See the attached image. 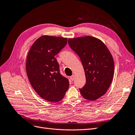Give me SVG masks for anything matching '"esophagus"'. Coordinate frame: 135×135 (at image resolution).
<instances>
[{
    "label": "esophagus",
    "mask_w": 135,
    "mask_h": 135,
    "mask_svg": "<svg viewBox=\"0 0 135 135\" xmlns=\"http://www.w3.org/2000/svg\"><path fill=\"white\" fill-rule=\"evenodd\" d=\"M70 79H71V80L72 81L74 80V79H75V75H73L72 76H70Z\"/></svg>",
    "instance_id": "1"
}]
</instances>
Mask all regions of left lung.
Masks as SVG:
<instances>
[{
    "instance_id": "left-lung-1",
    "label": "left lung",
    "mask_w": 135,
    "mask_h": 135,
    "mask_svg": "<svg viewBox=\"0 0 135 135\" xmlns=\"http://www.w3.org/2000/svg\"><path fill=\"white\" fill-rule=\"evenodd\" d=\"M69 46L78 55L84 68L85 83L79 88L84 99L93 101L107 92L113 80V57L105 44L90 36L69 39Z\"/></svg>"
}]
</instances>
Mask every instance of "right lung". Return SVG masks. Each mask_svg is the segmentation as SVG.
Here are the masks:
<instances>
[{"instance_id": "1", "label": "right lung", "mask_w": 135, "mask_h": 135, "mask_svg": "<svg viewBox=\"0 0 135 135\" xmlns=\"http://www.w3.org/2000/svg\"><path fill=\"white\" fill-rule=\"evenodd\" d=\"M66 43L67 38L43 35L28 53L26 69L28 80L35 92L48 101H61L69 87V79L61 74L55 58Z\"/></svg>"}]
</instances>
